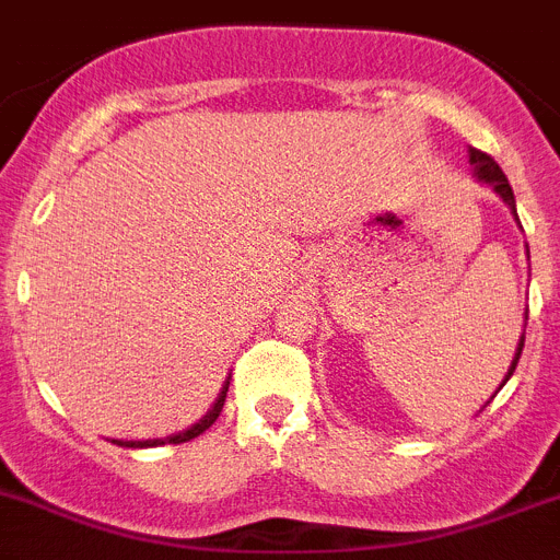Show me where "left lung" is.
I'll list each match as a JSON object with an SVG mask.
<instances>
[{"mask_svg": "<svg viewBox=\"0 0 560 560\" xmlns=\"http://www.w3.org/2000/svg\"><path fill=\"white\" fill-rule=\"evenodd\" d=\"M470 165H474L476 177L485 179V183H490V186L495 188V194H499V197H502L504 202H508L510 211L515 213L513 188H510L508 177H504V172H502V168H499V163H495V160L490 158L488 152H479V149H470ZM515 220H518V217H515ZM522 349H524V335H522V340H518V349H515V358H513V363H510V372H508V377H504V383H508V381H510V374L515 372V363H518V358H522ZM504 383H502V386H504Z\"/></svg>", "mask_w": 560, "mask_h": 560, "instance_id": "1", "label": "left lung"}]
</instances>
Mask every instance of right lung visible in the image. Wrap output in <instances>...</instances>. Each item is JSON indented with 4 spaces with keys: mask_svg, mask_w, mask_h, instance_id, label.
I'll return each mask as SVG.
<instances>
[{
    "mask_svg": "<svg viewBox=\"0 0 560 560\" xmlns=\"http://www.w3.org/2000/svg\"><path fill=\"white\" fill-rule=\"evenodd\" d=\"M225 395H228V383H225V388H222L220 400L213 402V408H211V411H208V415L202 417V420H199L197 425H191V428H188V431H183V434L165 436V440H145V442H118V445H124V448H145V445H165V442H168V445H179V442H188V440H194V436H199V434H202V431H208V428H211L213 422H217V417H220L222 406H225Z\"/></svg>",
    "mask_w": 560,
    "mask_h": 560,
    "instance_id": "obj_1",
    "label": "right lung"
}]
</instances>
